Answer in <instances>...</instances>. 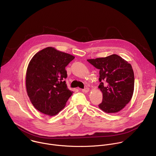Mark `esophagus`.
<instances>
[{
    "instance_id": "1",
    "label": "esophagus",
    "mask_w": 156,
    "mask_h": 156,
    "mask_svg": "<svg viewBox=\"0 0 156 156\" xmlns=\"http://www.w3.org/2000/svg\"><path fill=\"white\" fill-rule=\"evenodd\" d=\"M82 91L83 92H85V93H87V92H88V91H89V88H88V87H86V88H85L84 89H82Z\"/></svg>"
}]
</instances>
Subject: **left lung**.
Instances as JSON below:
<instances>
[{"label":"left lung","instance_id":"8db88e82","mask_svg":"<svg viewBox=\"0 0 156 156\" xmlns=\"http://www.w3.org/2000/svg\"><path fill=\"white\" fill-rule=\"evenodd\" d=\"M87 61L100 70L98 88L103 93V100L99 108L106 113L122 110L133 93L135 77L131 65L115 54Z\"/></svg>","mask_w":156,"mask_h":156}]
</instances>
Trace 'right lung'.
Wrapping results in <instances>:
<instances>
[{"mask_svg": "<svg viewBox=\"0 0 156 156\" xmlns=\"http://www.w3.org/2000/svg\"><path fill=\"white\" fill-rule=\"evenodd\" d=\"M74 59L71 55L47 47L37 52L30 61L26 72L27 95L39 111L50 116L63 109L73 91L65 79V68Z\"/></svg>", "mask_w": 156, "mask_h": 156, "instance_id": "obj_1", "label": "right lung"}]
</instances>
